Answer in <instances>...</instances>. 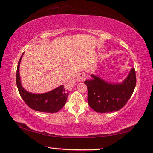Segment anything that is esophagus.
Here are the masks:
<instances>
[{"mask_svg":"<svg viewBox=\"0 0 153 153\" xmlns=\"http://www.w3.org/2000/svg\"><path fill=\"white\" fill-rule=\"evenodd\" d=\"M86 79V74L85 73L82 72L80 74H78V76H77L76 80L78 82H84Z\"/></svg>","mask_w":153,"mask_h":153,"instance_id":"obj_1","label":"esophagus"}]
</instances>
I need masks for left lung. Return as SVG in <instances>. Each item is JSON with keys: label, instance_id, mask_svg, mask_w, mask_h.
<instances>
[{"label": "left lung", "instance_id": "8db88e82", "mask_svg": "<svg viewBox=\"0 0 153 153\" xmlns=\"http://www.w3.org/2000/svg\"><path fill=\"white\" fill-rule=\"evenodd\" d=\"M84 82L88 89V103L97 113H111L122 108L131 98L136 85L135 69L122 84H111L92 75Z\"/></svg>", "mask_w": 153, "mask_h": 153}]
</instances>
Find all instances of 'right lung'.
I'll use <instances>...</instances> for the list:
<instances>
[{
    "instance_id": "obj_1",
    "label": "right lung",
    "mask_w": 153,
    "mask_h": 153,
    "mask_svg": "<svg viewBox=\"0 0 153 153\" xmlns=\"http://www.w3.org/2000/svg\"><path fill=\"white\" fill-rule=\"evenodd\" d=\"M22 56L20 57L18 63L16 85L18 92L22 100L27 104V105L33 110L44 113L58 112L65 106L67 102L68 95L70 92L69 88H65L64 87V85H62L50 92L42 93V94H33L27 92L22 88L20 83L19 66Z\"/></svg>"
}]
</instances>
